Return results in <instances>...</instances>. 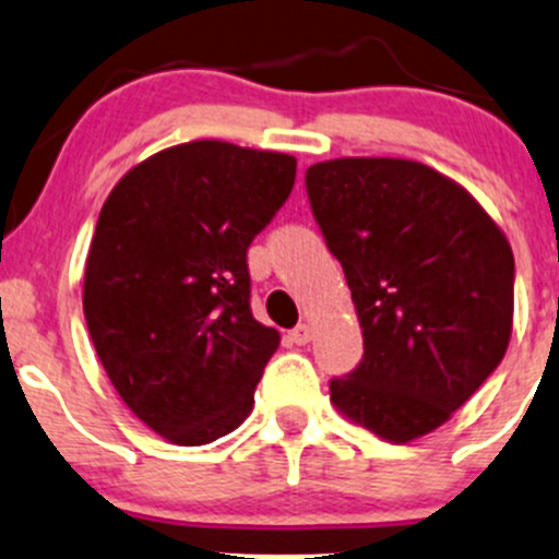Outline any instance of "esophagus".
<instances>
[{
  "mask_svg": "<svg viewBox=\"0 0 559 559\" xmlns=\"http://www.w3.org/2000/svg\"><path fill=\"white\" fill-rule=\"evenodd\" d=\"M311 337H313V332L308 324H297L295 330H292V341H295L297 346H306V343H311Z\"/></svg>",
  "mask_w": 559,
  "mask_h": 559,
  "instance_id": "esophagus-1",
  "label": "esophagus"
}]
</instances>
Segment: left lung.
I'll use <instances>...</instances> for the list:
<instances>
[{"mask_svg": "<svg viewBox=\"0 0 559 559\" xmlns=\"http://www.w3.org/2000/svg\"><path fill=\"white\" fill-rule=\"evenodd\" d=\"M306 189L365 341L362 362L330 381V400L384 441H416L452 419L509 348V240L460 183L421 162H319Z\"/></svg>", "mask_w": 559, "mask_h": 559, "instance_id": "left-lung-1", "label": "left lung"}]
</instances>
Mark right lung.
I'll return each instance as SVG.
<instances>
[{"mask_svg": "<svg viewBox=\"0 0 559 559\" xmlns=\"http://www.w3.org/2000/svg\"><path fill=\"white\" fill-rule=\"evenodd\" d=\"M295 175L289 154L194 140L134 165L99 211L88 335L123 403L170 443L202 447L251 414L281 335L248 306L246 251Z\"/></svg>", "mask_w": 559, "mask_h": 559, "instance_id": "1", "label": "right lung"}]
</instances>
